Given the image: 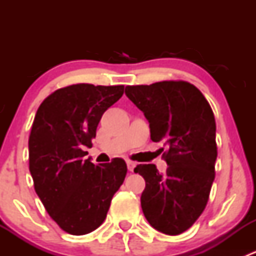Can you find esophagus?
<instances>
[{
    "instance_id": "esophagus-1",
    "label": "esophagus",
    "mask_w": 256,
    "mask_h": 256,
    "mask_svg": "<svg viewBox=\"0 0 256 256\" xmlns=\"http://www.w3.org/2000/svg\"><path fill=\"white\" fill-rule=\"evenodd\" d=\"M126 164H128V171L132 172V171H134V168H135V167H136V164H135V162H132V161H128V162H126Z\"/></svg>"
}]
</instances>
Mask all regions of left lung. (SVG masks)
<instances>
[{"mask_svg":"<svg viewBox=\"0 0 256 256\" xmlns=\"http://www.w3.org/2000/svg\"><path fill=\"white\" fill-rule=\"evenodd\" d=\"M125 94L148 121L151 140L168 150L164 174L152 164L134 170L146 182L142 212L156 230L178 236L207 206L216 160L214 114L202 92L186 82L126 86Z\"/></svg>","mask_w":256,"mask_h":256,"instance_id":"1","label":"left lung"}]
</instances>
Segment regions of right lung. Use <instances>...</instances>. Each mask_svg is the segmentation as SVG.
Segmentation results:
<instances>
[{
	"instance_id": "right-lung-1",
	"label": "right lung",
	"mask_w": 256,
	"mask_h": 256,
	"mask_svg": "<svg viewBox=\"0 0 256 256\" xmlns=\"http://www.w3.org/2000/svg\"><path fill=\"white\" fill-rule=\"evenodd\" d=\"M122 94L124 85H70L49 95L36 114L28 141L36 193L50 218L73 236L102 226L125 180L122 158L102 164L82 160L102 114Z\"/></svg>"
}]
</instances>
